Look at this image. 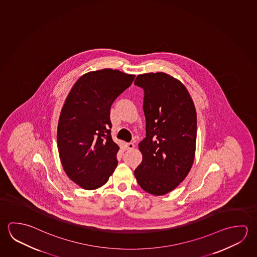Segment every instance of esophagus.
I'll use <instances>...</instances> for the list:
<instances>
[{"instance_id":"obj_1","label":"esophagus","mask_w":257,"mask_h":257,"mask_svg":"<svg viewBox=\"0 0 257 257\" xmlns=\"http://www.w3.org/2000/svg\"><path fill=\"white\" fill-rule=\"evenodd\" d=\"M125 148H126V150H133L135 148V144L133 143H127V144H125Z\"/></svg>"}]
</instances>
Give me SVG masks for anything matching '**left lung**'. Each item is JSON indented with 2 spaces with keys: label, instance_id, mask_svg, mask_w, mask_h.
Listing matches in <instances>:
<instances>
[{
  "label": "left lung",
  "instance_id": "left-lung-1",
  "mask_svg": "<svg viewBox=\"0 0 257 257\" xmlns=\"http://www.w3.org/2000/svg\"><path fill=\"white\" fill-rule=\"evenodd\" d=\"M135 85L144 89L146 120L135 178L146 192L164 195L184 180L193 164L197 113L183 84L165 73L139 75Z\"/></svg>",
  "mask_w": 257,
  "mask_h": 257
}]
</instances>
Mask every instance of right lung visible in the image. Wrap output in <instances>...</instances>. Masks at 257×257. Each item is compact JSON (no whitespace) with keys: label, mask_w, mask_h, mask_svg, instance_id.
Segmentation results:
<instances>
[{"label":"right lung","mask_w":257,"mask_h":257,"mask_svg":"<svg viewBox=\"0 0 257 257\" xmlns=\"http://www.w3.org/2000/svg\"><path fill=\"white\" fill-rule=\"evenodd\" d=\"M135 77L110 68L87 73L65 101L57 134L59 157L68 178L83 189L105 184L117 166L110 110Z\"/></svg>","instance_id":"1"}]
</instances>
